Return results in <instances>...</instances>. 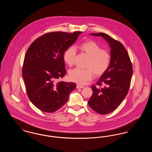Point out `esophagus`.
<instances>
[{
	"instance_id": "obj_1",
	"label": "esophagus",
	"mask_w": 152,
	"mask_h": 152,
	"mask_svg": "<svg viewBox=\"0 0 152 152\" xmlns=\"http://www.w3.org/2000/svg\"><path fill=\"white\" fill-rule=\"evenodd\" d=\"M76 87H77V88H78V89H80V88H83L84 87L83 86H80L79 84H77Z\"/></svg>"
}]
</instances>
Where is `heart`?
Wrapping results in <instances>:
<instances>
[{
    "mask_svg": "<svg viewBox=\"0 0 152 152\" xmlns=\"http://www.w3.org/2000/svg\"><path fill=\"white\" fill-rule=\"evenodd\" d=\"M79 48L89 57L86 66L88 69L76 68L69 73V78L73 82L84 84L92 79L94 73L96 76H100L105 72L110 65L111 57L108 51L102 50L99 44L93 41L82 43ZM75 56V49L72 47H69L64 54L65 63L69 66L73 65Z\"/></svg>",
    "mask_w": 152,
    "mask_h": 152,
    "instance_id": "b5f03b06",
    "label": "heart"
}]
</instances>
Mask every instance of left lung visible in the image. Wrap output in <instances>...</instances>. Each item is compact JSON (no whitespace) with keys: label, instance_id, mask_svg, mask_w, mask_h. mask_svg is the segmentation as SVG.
I'll use <instances>...</instances> for the list:
<instances>
[{"label":"left lung","instance_id":"obj_1","mask_svg":"<svg viewBox=\"0 0 152 152\" xmlns=\"http://www.w3.org/2000/svg\"><path fill=\"white\" fill-rule=\"evenodd\" d=\"M90 35L101 36L110 48L109 66L97 82V87H91L93 94L88 102L95 112L107 115L117 108L128 94L133 73L132 65L127 51L120 42L104 33ZM101 85L103 87H100Z\"/></svg>","mask_w":152,"mask_h":152}]
</instances>
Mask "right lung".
Returning <instances> with one entry per match:
<instances>
[{
    "label": "right lung",
    "mask_w": 152,
    "mask_h": 152,
    "mask_svg": "<svg viewBox=\"0 0 152 152\" xmlns=\"http://www.w3.org/2000/svg\"><path fill=\"white\" fill-rule=\"evenodd\" d=\"M80 31L47 33L29 46L23 63L22 75L31 102L44 112L61 108L76 85L58 79L66 74L64 53L77 39Z\"/></svg>",
    "instance_id": "obj_1"
}]
</instances>
